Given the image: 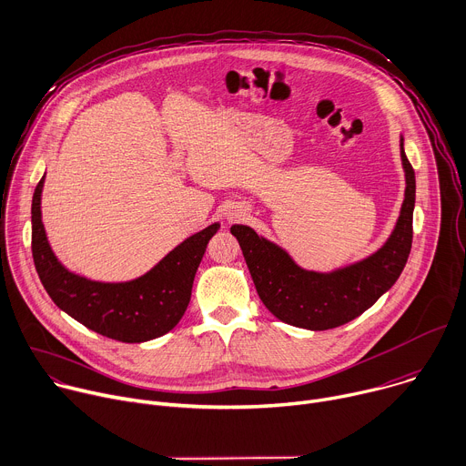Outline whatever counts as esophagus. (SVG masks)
Segmentation results:
<instances>
[{
    "instance_id": "obj_1",
    "label": "esophagus",
    "mask_w": 466,
    "mask_h": 466,
    "mask_svg": "<svg viewBox=\"0 0 466 466\" xmlns=\"http://www.w3.org/2000/svg\"><path fill=\"white\" fill-rule=\"evenodd\" d=\"M228 217H229V220H238V218H240V217H244V215H242L240 211H231Z\"/></svg>"
}]
</instances>
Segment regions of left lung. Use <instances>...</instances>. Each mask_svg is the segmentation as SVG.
Masks as SVG:
<instances>
[{
	"instance_id": "obj_1",
	"label": "left lung",
	"mask_w": 466,
	"mask_h": 466,
	"mask_svg": "<svg viewBox=\"0 0 466 466\" xmlns=\"http://www.w3.org/2000/svg\"><path fill=\"white\" fill-rule=\"evenodd\" d=\"M400 156L406 172V198L399 222L388 242L370 257L332 273L307 271L290 255L248 226H233L257 294L264 307L289 325L309 330H329L349 323L373 307L400 277L413 242L415 170Z\"/></svg>"
}]
</instances>
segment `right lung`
I'll return each instance as SVG.
<instances>
[{"label": "right lung", "mask_w": 466, "mask_h": 466, "mask_svg": "<svg viewBox=\"0 0 466 466\" xmlns=\"http://www.w3.org/2000/svg\"><path fill=\"white\" fill-rule=\"evenodd\" d=\"M42 187L44 177L33 195L31 248L40 281L55 305L89 330L123 343L148 341L172 330L187 310L197 269L220 226L211 224L183 240L134 281L97 283L67 271L51 251L42 224Z\"/></svg>", "instance_id": "add662e5"}]
</instances>
